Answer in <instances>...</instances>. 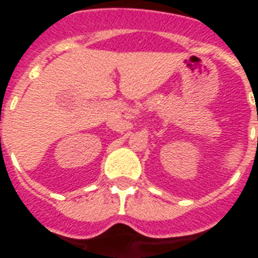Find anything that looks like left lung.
<instances>
[{
    "instance_id": "left-lung-1",
    "label": "left lung",
    "mask_w": 258,
    "mask_h": 258,
    "mask_svg": "<svg viewBox=\"0 0 258 258\" xmlns=\"http://www.w3.org/2000/svg\"><path fill=\"white\" fill-rule=\"evenodd\" d=\"M257 142H258V138H257Z\"/></svg>"
}]
</instances>
